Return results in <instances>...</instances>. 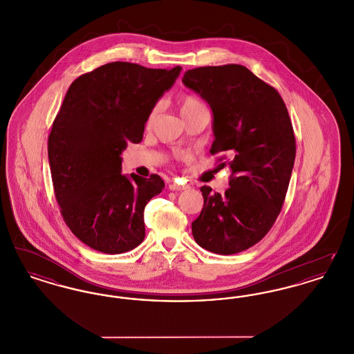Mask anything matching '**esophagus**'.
<instances>
[{"label":"esophagus","mask_w":354,"mask_h":354,"mask_svg":"<svg viewBox=\"0 0 354 354\" xmlns=\"http://www.w3.org/2000/svg\"><path fill=\"white\" fill-rule=\"evenodd\" d=\"M187 188H188V185H180V183H176V182L169 185V189L171 191H182V189H187Z\"/></svg>","instance_id":"obj_1"}]
</instances>
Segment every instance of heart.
Here are the masks:
<instances>
[{"label": "heart", "mask_w": 354, "mask_h": 354, "mask_svg": "<svg viewBox=\"0 0 354 354\" xmlns=\"http://www.w3.org/2000/svg\"><path fill=\"white\" fill-rule=\"evenodd\" d=\"M159 109H160L159 103L152 106V109L150 110L149 115H147V119H146V126H151L152 123L155 122V119L158 117V113H159ZM202 109H204L202 102L194 95L187 94V95H182L179 98V110H180V114H182L183 118L185 115H188V114H191L196 110H202Z\"/></svg>", "instance_id": "b5f03b06"}]
</instances>
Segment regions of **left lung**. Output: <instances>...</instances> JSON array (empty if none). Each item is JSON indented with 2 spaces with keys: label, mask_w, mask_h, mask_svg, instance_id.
Listing matches in <instances>:
<instances>
[{
  "label": "left lung",
  "mask_w": 354,
  "mask_h": 354,
  "mask_svg": "<svg viewBox=\"0 0 354 354\" xmlns=\"http://www.w3.org/2000/svg\"><path fill=\"white\" fill-rule=\"evenodd\" d=\"M183 84L211 106L209 152L224 153L220 167L232 169L223 195L201 188L204 204L192 235L209 252L245 251L270 232L286 201L296 156L286 103L274 87L235 64L187 70Z\"/></svg>",
  "instance_id": "8db88e82"
}]
</instances>
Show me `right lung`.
<instances>
[{
  "instance_id": "right-lung-1",
  "label": "right lung",
  "mask_w": 354,
  "mask_h": 354,
  "mask_svg": "<svg viewBox=\"0 0 354 354\" xmlns=\"http://www.w3.org/2000/svg\"><path fill=\"white\" fill-rule=\"evenodd\" d=\"M180 70L118 61L68 87L48 139L51 180L70 231L95 251L127 252L145 239V207L165 182L122 175L119 155L142 140L152 106Z\"/></svg>"
}]
</instances>
